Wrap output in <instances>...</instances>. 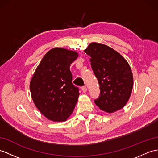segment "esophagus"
Returning <instances> with one entry per match:
<instances>
[{
  "mask_svg": "<svg viewBox=\"0 0 158 158\" xmlns=\"http://www.w3.org/2000/svg\"><path fill=\"white\" fill-rule=\"evenodd\" d=\"M82 92H86V91H87V88H86V86H82Z\"/></svg>",
  "mask_w": 158,
  "mask_h": 158,
  "instance_id": "34e87169",
  "label": "esophagus"
}]
</instances>
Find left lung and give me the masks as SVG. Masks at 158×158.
<instances>
[{"mask_svg": "<svg viewBox=\"0 0 158 158\" xmlns=\"http://www.w3.org/2000/svg\"><path fill=\"white\" fill-rule=\"evenodd\" d=\"M100 86V96L94 100L100 109L111 113L128 102L133 86L129 65L120 53L106 45L91 43L84 50Z\"/></svg>", "mask_w": 158, "mask_h": 158, "instance_id": "1", "label": "left lung"}]
</instances>
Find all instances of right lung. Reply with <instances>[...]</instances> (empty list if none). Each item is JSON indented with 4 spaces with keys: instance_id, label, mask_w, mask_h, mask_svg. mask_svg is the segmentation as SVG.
<instances>
[{
    "instance_id": "add662e5",
    "label": "right lung",
    "mask_w": 158,
    "mask_h": 158,
    "mask_svg": "<svg viewBox=\"0 0 158 158\" xmlns=\"http://www.w3.org/2000/svg\"><path fill=\"white\" fill-rule=\"evenodd\" d=\"M78 53L61 48L46 53L31 80L35 105L49 120L66 121L74 109L79 89L72 84L70 66Z\"/></svg>"
}]
</instances>
